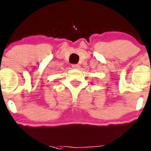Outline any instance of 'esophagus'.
<instances>
[{
    "label": "esophagus",
    "instance_id": "34e87169",
    "mask_svg": "<svg viewBox=\"0 0 151 151\" xmlns=\"http://www.w3.org/2000/svg\"><path fill=\"white\" fill-rule=\"evenodd\" d=\"M71 66H72V68H78L79 67H80V65H78V64H72V65H71Z\"/></svg>",
    "mask_w": 151,
    "mask_h": 151
}]
</instances>
